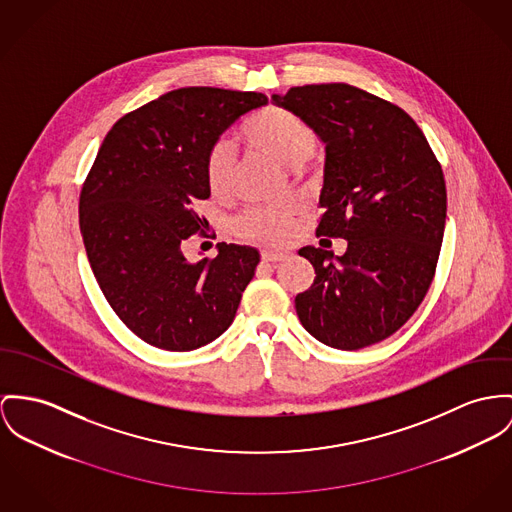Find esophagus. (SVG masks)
Here are the masks:
<instances>
[{"mask_svg":"<svg viewBox=\"0 0 512 512\" xmlns=\"http://www.w3.org/2000/svg\"><path fill=\"white\" fill-rule=\"evenodd\" d=\"M261 259L265 263H280V261L288 259V253H282V251H263Z\"/></svg>","mask_w":512,"mask_h":512,"instance_id":"1","label":"esophagus"}]
</instances>
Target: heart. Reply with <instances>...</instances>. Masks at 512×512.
Returning a JSON list of instances; mask_svg holds the SVG:
<instances>
[{"label": "heart", "instance_id": "obj_1", "mask_svg": "<svg viewBox=\"0 0 512 512\" xmlns=\"http://www.w3.org/2000/svg\"><path fill=\"white\" fill-rule=\"evenodd\" d=\"M245 142L276 159L286 167H300L312 158L317 146L314 128L290 109L267 107L249 118L243 126ZM234 152L228 142H216L206 156V183L214 195L228 191L234 175ZM300 216V206L296 202H286L282 206L251 208L241 214L234 224L239 237L263 243L282 245L294 230Z\"/></svg>", "mask_w": 512, "mask_h": 512}]
</instances>
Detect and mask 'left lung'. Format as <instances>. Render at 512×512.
Here are the masks:
<instances>
[{
    "label": "left lung",
    "mask_w": 512,
    "mask_h": 512,
    "mask_svg": "<svg viewBox=\"0 0 512 512\" xmlns=\"http://www.w3.org/2000/svg\"><path fill=\"white\" fill-rule=\"evenodd\" d=\"M273 101L325 144L315 236L347 239L337 261L321 247L300 249L315 280L294 300L298 317L333 349L380 343L415 314L433 282L446 222L442 167L413 118L354 85L290 87Z\"/></svg>",
    "instance_id": "1"
}]
</instances>
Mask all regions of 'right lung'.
<instances>
[{
    "label": "right lung",
    "mask_w": 512,
    "mask_h": 512,
    "mask_svg": "<svg viewBox=\"0 0 512 512\" xmlns=\"http://www.w3.org/2000/svg\"><path fill=\"white\" fill-rule=\"evenodd\" d=\"M267 95L183 87L124 115L105 136L79 195V230L101 292L120 321L163 351H195L234 321L259 251L218 243L214 259L187 261L210 197L206 156L237 118Z\"/></svg>",
    "instance_id": "add662e5"
}]
</instances>
